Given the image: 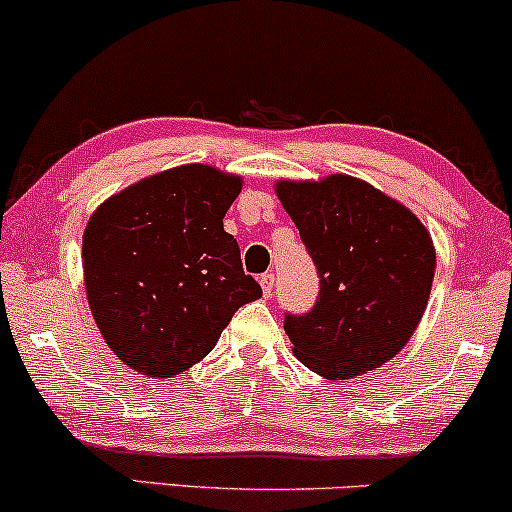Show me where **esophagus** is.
<instances>
[{"label":"esophagus","mask_w":512,"mask_h":512,"mask_svg":"<svg viewBox=\"0 0 512 512\" xmlns=\"http://www.w3.org/2000/svg\"><path fill=\"white\" fill-rule=\"evenodd\" d=\"M260 284H262V294H265L267 299H269V296L274 294V274H272V272H265V274H262V277H260Z\"/></svg>","instance_id":"obj_1"}]
</instances>
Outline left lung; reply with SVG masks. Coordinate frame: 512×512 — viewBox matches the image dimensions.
I'll use <instances>...</instances> for the list:
<instances>
[{
  "mask_svg": "<svg viewBox=\"0 0 512 512\" xmlns=\"http://www.w3.org/2000/svg\"><path fill=\"white\" fill-rule=\"evenodd\" d=\"M318 272L311 311L286 313L296 357L325 379L372 372L406 347L428 306L435 247L423 223L347 174L279 182Z\"/></svg>",
  "mask_w": 512,
  "mask_h": 512,
  "instance_id": "1",
  "label": "left lung"
}]
</instances>
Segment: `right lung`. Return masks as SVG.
Instances as JSON below:
<instances>
[{
    "label": "right lung",
    "mask_w": 512,
    "mask_h": 512,
    "mask_svg": "<svg viewBox=\"0 0 512 512\" xmlns=\"http://www.w3.org/2000/svg\"><path fill=\"white\" fill-rule=\"evenodd\" d=\"M240 177L184 165L123 189L84 228V284L106 345L148 376L213 350L233 313L260 299L223 216Z\"/></svg>",
    "instance_id": "add662e5"
}]
</instances>
